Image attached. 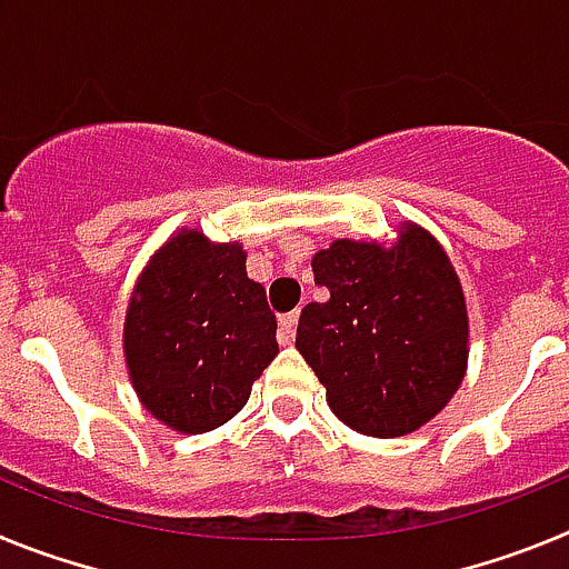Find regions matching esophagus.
<instances>
[{
  "label": "esophagus",
  "instance_id": "1",
  "mask_svg": "<svg viewBox=\"0 0 569 569\" xmlns=\"http://www.w3.org/2000/svg\"><path fill=\"white\" fill-rule=\"evenodd\" d=\"M296 321H299V313H284L279 316V345H293L296 339Z\"/></svg>",
  "mask_w": 569,
  "mask_h": 569
}]
</instances>
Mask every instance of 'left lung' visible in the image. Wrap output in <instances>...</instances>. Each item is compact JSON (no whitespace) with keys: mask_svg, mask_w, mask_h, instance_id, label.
<instances>
[{"mask_svg":"<svg viewBox=\"0 0 569 569\" xmlns=\"http://www.w3.org/2000/svg\"><path fill=\"white\" fill-rule=\"evenodd\" d=\"M330 290L299 316L296 347L347 427L376 439L413 433L459 390L465 296L433 236L407 228L393 248L339 239L313 259Z\"/></svg>","mask_w":569,"mask_h":569,"instance_id":"obj_1","label":"left lung"}]
</instances>
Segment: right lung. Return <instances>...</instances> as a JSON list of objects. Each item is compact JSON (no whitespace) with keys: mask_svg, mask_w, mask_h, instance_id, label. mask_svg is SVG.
I'll return each instance as SVG.
<instances>
[{"mask_svg":"<svg viewBox=\"0 0 569 569\" xmlns=\"http://www.w3.org/2000/svg\"><path fill=\"white\" fill-rule=\"evenodd\" d=\"M276 353V316L239 244L182 230L153 256L130 299L124 359L156 419L179 433L224 425Z\"/></svg>","mask_w":569,"mask_h":569,"instance_id":"1","label":"right lung"}]
</instances>
